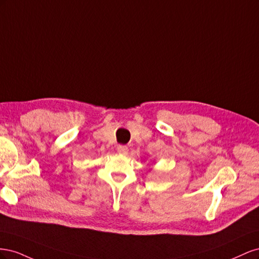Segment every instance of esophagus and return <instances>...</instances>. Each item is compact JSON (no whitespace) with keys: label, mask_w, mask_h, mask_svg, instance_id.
<instances>
[{"label":"esophagus","mask_w":259,"mask_h":259,"mask_svg":"<svg viewBox=\"0 0 259 259\" xmlns=\"http://www.w3.org/2000/svg\"><path fill=\"white\" fill-rule=\"evenodd\" d=\"M117 152L122 155H126L128 153V148L126 146H119L117 147Z\"/></svg>","instance_id":"esophagus-1"}]
</instances>
